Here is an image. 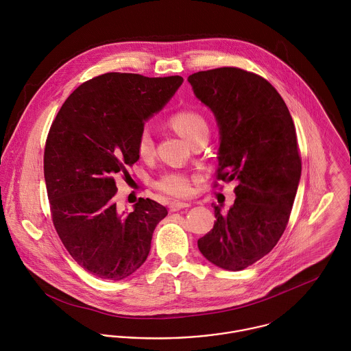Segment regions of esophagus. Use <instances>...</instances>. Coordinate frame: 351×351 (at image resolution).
Instances as JSON below:
<instances>
[{
    "label": "esophagus",
    "instance_id": "34e87169",
    "mask_svg": "<svg viewBox=\"0 0 351 351\" xmlns=\"http://www.w3.org/2000/svg\"><path fill=\"white\" fill-rule=\"evenodd\" d=\"M191 204L189 202H181V201H176V202H171L170 204V210L171 212H177L180 209H184V208H189Z\"/></svg>",
    "mask_w": 351,
    "mask_h": 351
}]
</instances>
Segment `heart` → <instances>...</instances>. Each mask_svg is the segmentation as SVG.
<instances>
[{"label": "heart", "mask_w": 351, "mask_h": 351, "mask_svg": "<svg viewBox=\"0 0 351 351\" xmlns=\"http://www.w3.org/2000/svg\"><path fill=\"white\" fill-rule=\"evenodd\" d=\"M169 123L189 143L209 132L206 120L195 110H180L170 117ZM154 149L155 146L150 131L143 130L138 138V154L142 158H150ZM155 186L173 197H186L192 191L191 178L180 171H167L162 174L155 182Z\"/></svg>", "instance_id": "heart-1"}]
</instances>
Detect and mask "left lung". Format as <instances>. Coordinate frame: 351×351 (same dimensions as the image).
<instances>
[{"mask_svg": "<svg viewBox=\"0 0 351 351\" xmlns=\"http://www.w3.org/2000/svg\"><path fill=\"white\" fill-rule=\"evenodd\" d=\"M188 81L220 128L216 178L238 181L226 213L213 204L216 221L199 250L221 269L243 270L273 250L289 221L301 176L296 128L285 101L258 74L219 67Z\"/></svg>", "mask_w": 351, "mask_h": 351, "instance_id": "left-lung-1", "label": "left lung"}]
</instances>
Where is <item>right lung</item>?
Wrapping results in <instances>:
<instances>
[{"label":"right lung","instance_id":"obj_1","mask_svg":"<svg viewBox=\"0 0 351 351\" xmlns=\"http://www.w3.org/2000/svg\"><path fill=\"white\" fill-rule=\"evenodd\" d=\"M180 75L149 78L106 73L80 85L62 105L45 149L53 227L73 259L90 274L119 281L147 259L152 232L167 209L139 199L120 212L114 176L138 159L145 121L182 85Z\"/></svg>","mask_w":351,"mask_h":351}]
</instances>
